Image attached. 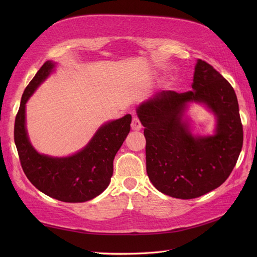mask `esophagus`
<instances>
[{"mask_svg":"<svg viewBox=\"0 0 257 257\" xmlns=\"http://www.w3.org/2000/svg\"><path fill=\"white\" fill-rule=\"evenodd\" d=\"M141 127H143V125H141L140 120L138 118H134L132 122V129L135 130V132H139Z\"/></svg>","mask_w":257,"mask_h":257,"instance_id":"1","label":"esophagus"}]
</instances>
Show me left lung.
Segmentation results:
<instances>
[{"label": "left lung", "instance_id": "8db88e82", "mask_svg": "<svg viewBox=\"0 0 257 257\" xmlns=\"http://www.w3.org/2000/svg\"><path fill=\"white\" fill-rule=\"evenodd\" d=\"M190 102L215 113L212 136H194L183 119ZM145 127L147 173L155 188L177 199H194L219 188L236 165L243 146V125L231 84L210 64L198 59L192 90L158 91L140 103Z\"/></svg>", "mask_w": 257, "mask_h": 257}]
</instances>
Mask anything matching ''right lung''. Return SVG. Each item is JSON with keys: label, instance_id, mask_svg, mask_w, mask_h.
Listing matches in <instances>:
<instances>
[{"label": "right lung", "instance_id": "right-lung-1", "mask_svg": "<svg viewBox=\"0 0 257 257\" xmlns=\"http://www.w3.org/2000/svg\"><path fill=\"white\" fill-rule=\"evenodd\" d=\"M55 65L45 62L25 88L15 118L14 141L22 169L36 189L56 200L78 203L96 198L110 183L113 158L130 132L132 114L103 123L87 146L72 156L58 158L37 152L27 135L25 107Z\"/></svg>", "mask_w": 257, "mask_h": 257}]
</instances>
